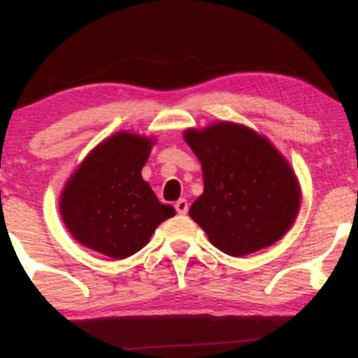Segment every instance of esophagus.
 Segmentation results:
<instances>
[{"label": "esophagus", "mask_w": 358, "mask_h": 358, "mask_svg": "<svg viewBox=\"0 0 358 358\" xmlns=\"http://www.w3.org/2000/svg\"><path fill=\"white\" fill-rule=\"evenodd\" d=\"M175 210L178 213H182V215H183V213H187L188 212V202H187V200L180 199L178 202L175 203Z\"/></svg>", "instance_id": "1"}]
</instances>
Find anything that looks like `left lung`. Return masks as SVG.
Segmentation results:
<instances>
[{
    "mask_svg": "<svg viewBox=\"0 0 358 358\" xmlns=\"http://www.w3.org/2000/svg\"><path fill=\"white\" fill-rule=\"evenodd\" d=\"M185 141L203 171V193L190 207V217L217 249L245 256L289 231L299 187L268 139L241 124L217 122L203 131H185Z\"/></svg>",
    "mask_w": 358,
    "mask_h": 358,
    "instance_id": "left-lung-1",
    "label": "left lung"
}]
</instances>
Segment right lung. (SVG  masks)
I'll list each match as a JSON object with an SVG mask.
<instances>
[{
	"label": "right lung",
	"mask_w": 358,
	"mask_h": 358,
	"mask_svg": "<svg viewBox=\"0 0 358 358\" xmlns=\"http://www.w3.org/2000/svg\"><path fill=\"white\" fill-rule=\"evenodd\" d=\"M150 151L148 138L117 133L90 151L65 185L62 219L85 248L113 259L129 257L175 215L141 176Z\"/></svg>",
	"instance_id": "1"
}]
</instances>
